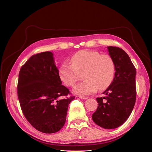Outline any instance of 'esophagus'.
Segmentation results:
<instances>
[{"label": "esophagus", "instance_id": "esophagus-1", "mask_svg": "<svg viewBox=\"0 0 152 152\" xmlns=\"http://www.w3.org/2000/svg\"><path fill=\"white\" fill-rule=\"evenodd\" d=\"M79 98H80V99H88V97H86V96H79Z\"/></svg>", "mask_w": 152, "mask_h": 152}]
</instances>
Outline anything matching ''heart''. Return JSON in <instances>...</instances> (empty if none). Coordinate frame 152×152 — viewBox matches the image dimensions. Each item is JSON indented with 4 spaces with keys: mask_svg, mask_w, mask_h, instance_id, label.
Here are the masks:
<instances>
[{
    "mask_svg": "<svg viewBox=\"0 0 152 152\" xmlns=\"http://www.w3.org/2000/svg\"><path fill=\"white\" fill-rule=\"evenodd\" d=\"M83 72V81L73 87V93L78 95H89L104 89L113 81L115 73L113 59L108 55L84 50L72 57L70 63H64L59 68L61 80L67 86H72Z\"/></svg>",
    "mask_w": 152,
    "mask_h": 152,
    "instance_id": "heart-1",
    "label": "heart"
}]
</instances>
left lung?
Here are the masks:
<instances>
[{
	"instance_id": "obj_1",
	"label": "left lung",
	"mask_w": 152,
	"mask_h": 152,
	"mask_svg": "<svg viewBox=\"0 0 152 152\" xmlns=\"http://www.w3.org/2000/svg\"><path fill=\"white\" fill-rule=\"evenodd\" d=\"M115 65L113 80L97 98L98 106L92 118L96 124L107 129L118 127L131 115L136 102V70L129 56L118 47H107Z\"/></svg>"
}]
</instances>
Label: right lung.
I'll return each mask as SVG.
<instances>
[{"instance_id":"1","label":"right lung","mask_w":152,"mask_h":152,"mask_svg":"<svg viewBox=\"0 0 152 152\" xmlns=\"http://www.w3.org/2000/svg\"><path fill=\"white\" fill-rule=\"evenodd\" d=\"M62 82L51 52L31 56L20 69L18 97L26 120L37 130L50 134L65 125L74 96Z\"/></svg>"}]
</instances>
